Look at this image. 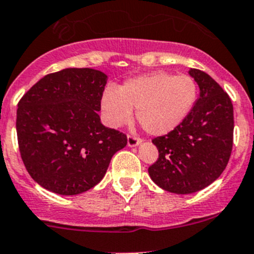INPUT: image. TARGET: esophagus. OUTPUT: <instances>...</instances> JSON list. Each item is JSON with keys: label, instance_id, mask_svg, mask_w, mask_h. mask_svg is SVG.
<instances>
[{"label": "esophagus", "instance_id": "34e87169", "mask_svg": "<svg viewBox=\"0 0 254 254\" xmlns=\"http://www.w3.org/2000/svg\"><path fill=\"white\" fill-rule=\"evenodd\" d=\"M142 140L140 139V137L135 136V135H127V145L130 146V147H135V146H137L139 143H141Z\"/></svg>", "mask_w": 254, "mask_h": 254}]
</instances>
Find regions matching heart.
Instances as JSON below:
<instances>
[{
	"label": "heart",
	"mask_w": 254,
	"mask_h": 254,
	"mask_svg": "<svg viewBox=\"0 0 254 254\" xmlns=\"http://www.w3.org/2000/svg\"><path fill=\"white\" fill-rule=\"evenodd\" d=\"M198 83L189 75L166 71L147 73L125 81L118 89L108 87L101 107L107 124L119 127L132 119L148 134L166 135L184 122L198 99Z\"/></svg>",
	"instance_id": "obj_1"
}]
</instances>
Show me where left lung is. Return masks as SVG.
Wrapping results in <instances>:
<instances>
[{
  "mask_svg": "<svg viewBox=\"0 0 254 254\" xmlns=\"http://www.w3.org/2000/svg\"><path fill=\"white\" fill-rule=\"evenodd\" d=\"M200 96L179 127L152 142L158 158L148 167L165 190L190 194L216 181L229 163L234 145V106L229 94L206 72L190 68Z\"/></svg>",
  "mask_w": 254,
  "mask_h": 254,
  "instance_id": "obj_1",
  "label": "left lung"
}]
</instances>
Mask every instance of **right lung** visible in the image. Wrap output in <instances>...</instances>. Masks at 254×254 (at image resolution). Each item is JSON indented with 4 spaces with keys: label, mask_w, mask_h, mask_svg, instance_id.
<instances>
[{
    "label": "right lung",
    "mask_w": 254,
    "mask_h": 254,
    "mask_svg": "<svg viewBox=\"0 0 254 254\" xmlns=\"http://www.w3.org/2000/svg\"><path fill=\"white\" fill-rule=\"evenodd\" d=\"M107 75L98 70L65 68L44 76L20 98V157L43 188L61 195L93 188L127 145V135L101 123Z\"/></svg>",
    "instance_id": "add662e5"
}]
</instances>
